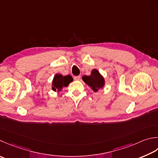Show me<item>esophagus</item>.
Instances as JSON below:
<instances>
[{
	"instance_id": "obj_1",
	"label": "esophagus",
	"mask_w": 158,
	"mask_h": 158,
	"mask_svg": "<svg viewBox=\"0 0 158 158\" xmlns=\"http://www.w3.org/2000/svg\"><path fill=\"white\" fill-rule=\"evenodd\" d=\"M81 79V76H75L74 77V79L76 80V81H79Z\"/></svg>"
}]
</instances>
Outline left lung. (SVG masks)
Returning <instances> with one entry per match:
<instances>
[{
	"mask_svg": "<svg viewBox=\"0 0 158 158\" xmlns=\"http://www.w3.org/2000/svg\"><path fill=\"white\" fill-rule=\"evenodd\" d=\"M82 80L89 86L94 92L103 89L106 83L103 76L98 72L97 69L92 70L90 75L83 76Z\"/></svg>",
	"mask_w": 158,
	"mask_h": 158,
	"instance_id": "left-lung-1",
	"label": "left lung"
}]
</instances>
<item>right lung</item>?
Listing matches in <instances>:
<instances>
[{"label":"right lung","mask_w":158,"mask_h":158,"mask_svg":"<svg viewBox=\"0 0 158 158\" xmlns=\"http://www.w3.org/2000/svg\"><path fill=\"white\" fill-rule=\"evenodd\" d=\"M73 81L72 76L66 75L64 76L61 74H55L52 81V89L55 92H60L62 90L63 88L66 87L70 82Z\"/></svg>","instance_id":"right-lung-1"}]
</instances>
